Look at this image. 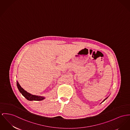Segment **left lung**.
Returning <instances> with one entry per match:
<instances>
[{
	"label": "left lung",
	"mask_w": 130,
	"mask_h": 130,
	"mask_svg": "<svg viewBox=\"0 0 130 130\" xmlns=\"http://www.w3.org/2000/svg\"><path fill=\"white\" fill-rule=\"evenodd\" d=\"M107 98H108V97H107V98H105V99H104V101H103V102H102V103H103V102H104V101H105V100H106V99H107Z\"/></svg>",
	"instance_id": "1"
}]
</instances>
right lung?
I'll return each instance as SVG.
<instances>
[{
  "label": "right lung",
  "mask_w": 130,
  "mask_h": 130,
  "mask_svg": "<svg viewBox=\"0 0 130 130\" xmlns=\"http://www.w3.org/2000/svg\"><path fill=\"white\" fill-rule=\"evenodd\" d=\"M17 86L18 89L20 92L22 94L25 98L28 101H42L44 100L45 98L44 96H41L39 95H33L27 92L26 91H25L24 89H23L21 86L20 85L18 82L17 81Z\"/></svg>",
  "instance_id": "add662e5"
}]
</instances>
